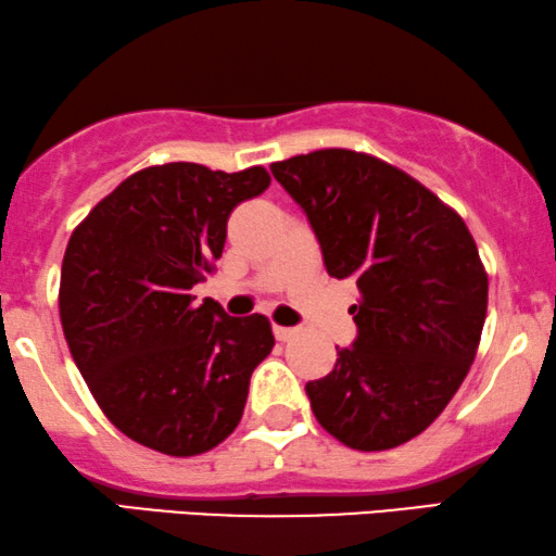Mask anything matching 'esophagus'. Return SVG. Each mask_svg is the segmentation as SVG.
Listing matches in <instances>:
<instances>
[{"label": "esophagus", "instance_id": "34e87169", "mask_svg": "<svg viewBox=\"0 0 556 556\" xmlns=\"http://www.w3.org/2000/svg\"><path fill=\"white\" fill-rule=\"evenodd\" d=\"M300 333V328H287V326H274V336H277V341H290L294 336Z\"/></svg>", "mask_w": 556, "mask_h": 556}]
</instances>
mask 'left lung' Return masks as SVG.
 Returning <instances> with one entry per match:
<instances>
[{"label": "left lung", "mask_w": 556, "mask_h": 556, "mask_svg": "<svg viewBox=\"0 0 556 556\" xmlns=\"http://www.w3.org/2000/svg\"><path fill=\"white\" fill-rule=\"evenodd\" d=\"M318 236L330 277L359 287L354 349L305 384L341 444L384 452L424 433L472 367L488 271L459 213L388 161L320 149L271 164Z\"/></svg>", "instance_id": "1"}]
</instances>
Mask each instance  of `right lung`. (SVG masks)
<instances>
[{
    "mask_svg": "<svg viewBox=\"0 0 556 556\" xmlns=\"http://www.w3.org/2000/svg\"><path fill=\"white\" fill-rule=\"evenodd\" d=\"M269 181L264 166L140 168L68 238L59 287L68 351L110 424L153 452L197 456L226 441L271 354L269 318H230L192 294L215 271L233 207Z\"/></svg>",
    "mask_w": 556,
    "mask_h": 556,
    "instance_id": "right-lung-1",
    "label": "right lung"
}]
</instances>
